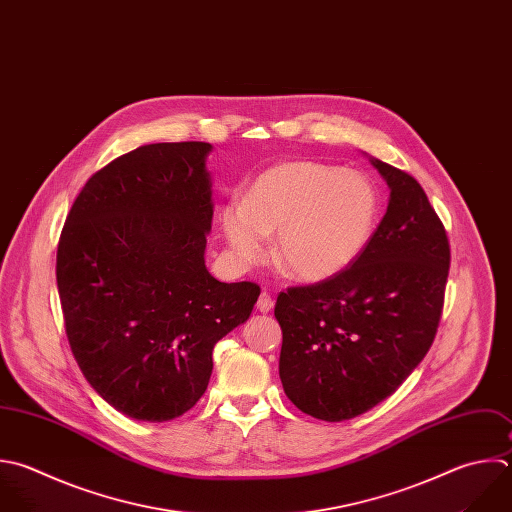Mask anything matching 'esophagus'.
<instances>
[{"instance_id": "obj_1", "label": "esophagus", "mask_w": 512, "mask_h": 512, "mask_svg": "<svg viewBox=\"0 0 512 512\" xmlns=\"http://www.w3.org/2000/svg\"><path fill=\"white\" fill-rule=\"evenodd\" d=\"M256 306H258V310H260V312H264V314H266V312H270V310L274 308V300H272V296H270L268 292H262V294H260V298H258V304H256Z\"/></svg>"}]
</instances>
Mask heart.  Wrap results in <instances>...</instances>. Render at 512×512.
Here are the masks:
<instances>
[{"mask_svg": "<svg viewBox=\"0 0 512 512\" xmlns=\"http://www.w3.org/2000/svg\"><path fill=\"white\" fill-rule=\"evenodd\" d=\"M380 216L376 186L360 172L290 160L262 172L246 198H230L220 228L232 254L254 264L276 232V258L298 280L322 282L368 248Z\"/></svg>", "mask_w": 512, "mask_h": 512, "instance_id": "1", "label": "heart"}]
</instances>
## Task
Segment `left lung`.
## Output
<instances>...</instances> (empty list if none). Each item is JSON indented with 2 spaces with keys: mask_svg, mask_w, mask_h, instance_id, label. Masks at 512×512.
Returning <instances> with one entry per match:
<instances>
[{
  "mask_svg": "<svg viewBox=\"0 0 512 512\" xmlns=\"http://www.w3.org/2000/svg\"><path fill=\"white\" fill-rule=\"evenodd\" d=\"M388 208L362 256L334 278L280 292V380L302 412L340 422L390 396L426 356L450 248L420 184L376 158Z\"/></svg>",
  "mask_w": 512,
  "mask_h": 512,
  "instance_id": "left-lung-1",
  "label": "left lung"
}]
</instances>
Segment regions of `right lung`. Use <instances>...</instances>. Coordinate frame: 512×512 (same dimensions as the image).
I'll list each match as a JSON object with an SVG mask.
<instances>
[{
    "label": "right lung",
    "instance_id": "obj_1",
    "mask_svg": "<svg viewBox=\"0 0 512 512\" xmlns=\"http://www.w3.org/2000/svg\"><path fill=\"white\" fill-rule=\"evenodd\" d=\"M212 144L136 148L96 172L58 244V292L72 352L118 412L182 416L206 392L214 344L244 324L252 282H220L204 260L212 230Z\"/></svg>",
    "mask_w": 512,
    "mask_h": 512
}]
</instances>
